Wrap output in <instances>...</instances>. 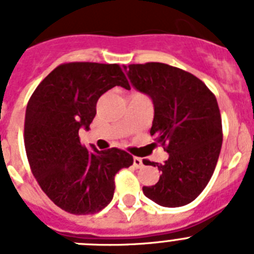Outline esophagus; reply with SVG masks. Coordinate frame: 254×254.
<instances>
[{"instance_id":"obj_1","label":"esophagus","mask_w":254,"mask_h":254,"mask_svg":"<svg viewBox=\"0 0 254 254\" xmlns=\"http://www.w3.org/2000/svg\"><path fill=\"white\" fill-rule=\"evenodd\" d=\"M133 165H134V168H142L143 167L142 159L137 158V156H134V158H133Z\"/></svg>"}]
</instances>
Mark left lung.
Wrapping results in <instances>:
<instances>
[{
    "label": "left lung",
    "mask_w": 254,
    "mask_h": 254,
    "mask_svg": "<svg viewBox=\"0 0 254 254\" xmlns=\"http://www.w3.org/2000/svg\"><path fill=\"white\" fill-rule=\"evenodd\" d=\"M127 76L152 99L150 134L169 154L164 164L143 160L161 172L158 183L143 187V193L164 207L187 205L210 182L221 150L223 126L216 96L198 77L167 64H129Z\"/></svg>",
    "instance_id": "1"
}]
</instances>
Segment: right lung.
<instances>
[{
    "mask_svg": "<svg viewBox=\"0 0 254 254\" xmlns=\"http://www.w3.org/2000/svg\"><path fill=\"white\" fill-rule=\"evenodd\" d=\"M114 86L129 89L120 64L68 62L56 67L26 105L24 143L31 173L44 193L73 215L96 214L111 202L114 177L133 164L123 150L93 151L80 142L100 96Z\"/></svg>",
    "mask_w": 254,
    "mask_h": 254,
    "instance_id": "add662e5",
    "label": "right lung"
}]
</instances>
